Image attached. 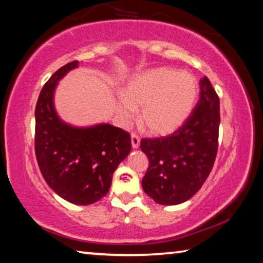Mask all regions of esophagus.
Listing matches in <instances>:
<instances>
[{
  "label": "esophagus",
  "instance_id": "obj_1",
  "mask_svg": "<svg viewBox=\"0 0 263 263\" xmlns=\"http://www.w3.org/2000/svg\"><path fill=\"white\" fill-rule=\"evenodd\" d=\"M131 144L133 148H138L140 145V138L136 133H131Z\"/></svg>",
  "mask_w": 263,
  "mask_h": 263
}]
</instances>
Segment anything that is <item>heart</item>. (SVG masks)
Here are the masks:
<instances>
[{
    "label": "heart",
    "instance_id": "1",
    "mask_svg": "<svg viewBox=\"0 0 263 263\" xmlns=\"http://www.w3.org/2000/svg\"><path fill=\"white\" fill-rule=\"evenodd\" d=\"M199 86L193 74L172 67L142 70L128 80L117 103L124 123L140 110V123L153 136L171 135L183 125L198 100Z\"/></svg>",
    "mask_w": 263,
    "mask_h": 263
}]
</instances>
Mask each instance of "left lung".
<instances>
[{
    "label": "left lung",
    "instance_id": "left-lung-1",
    "mask_svg": "<svg viewBox=\"0 0 263 263\" xmlns=\"http://www.w3.org/2000/svg\"><path fill=\"white\" fill-rule=\"evenodd\" d=\"M199 101L183 125L172 135L140 141L149 160L141 185L158 204L188 201L212 171L218 151L219 97L206 77L199 81Z\"/></svg>",
    "mask_w": 263,
    "mask_h": 263
}]
</instances>
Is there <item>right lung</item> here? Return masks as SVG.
Instances as JSON below:
<instances>
[{
    "label": "right lung",
    "mask_w": 263,
    "mask_h": 263,
    "mask_svg": "<svg viewBox=\"0 0 263 263\" xmlns=\"http://www.w3.org/2000/svg\"><path fill=\"white\" fill-rule=\"evenodd\" d=\"M78 65L68 62L44 84L34 110V151L50 188L69 203L89 205L108 194L114 172L130 153L131 137L110 124L73 127L58 117L54 89Z\"/></svg>",
    "instance_id": "1"
}]
</instances>
